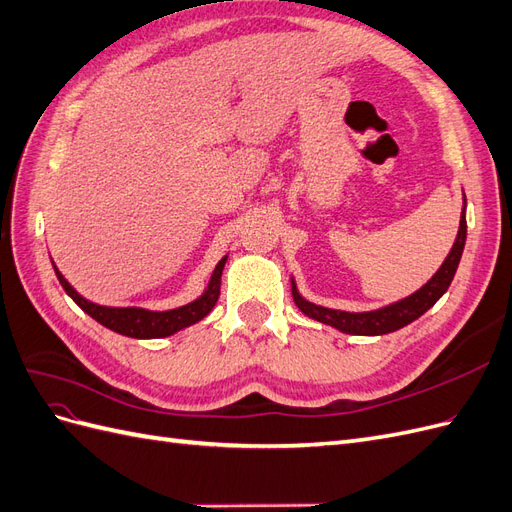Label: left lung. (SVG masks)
<instances>
[{
	"label": "left lung",
	"mask_w": 512,
	"mask_h": 512,
	"mask_svg": "<svg viewBox=\"0 0 512 512\" xmlns=\"http://www.w3.org/2000/svg\"><path fill=\"white\" fill-rule=\"evenodd\" d=\"M466 235H468L466 194H463V211H461L459 230H457L451 252H448V256L444 258L440 269L433 273L431 280L416 292L408 294V297L378 309H371V312H344V309H331V307H322L307 301L305 297H301L294 277H290L292 299L305 316L314 318L322 324H329V327L348 335H386V333L399 331L404 329L406 324L414 322L416 318H421L427 309L436 305V301L448 290V286H451L463 254V245H466Z\"/></svg>",
	"instance_id": "left-lung-1"
}]
</instances>
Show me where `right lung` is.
Listing matches in <instances>:
<instances>
[{
    "instance_id": "obj_1",
    "label": "right lung",
    "mask_w": 512,
    "mask_h": 512,
    "mask_svg": "<svg viewBox=\"0 0 512 512\" xmlns=\"http://www.w3.org/2000/svg\"><path fill=\"white\" fill-rule=\"evenodd\" d=\"M226 260L228 256H224L218 265H215L211 280L200 297L181 307L164 309V312H156V309H145V307H108V305L94 303L85 299L83 294H79L70 286V282L55 267V262H53V269L68 297L79 305L85 314H89L96 322H100L102 327L134 339H158V337L175 335L177 331L192 327V324L200 322L211 312L213 305L218 303V297H220L222 271H224Z\"/></svg>"
}]
</instances>
